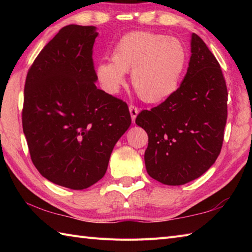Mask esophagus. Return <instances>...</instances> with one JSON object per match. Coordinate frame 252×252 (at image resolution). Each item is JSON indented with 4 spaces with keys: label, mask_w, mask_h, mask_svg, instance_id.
Returning <instances> with one entry per match:
<instances>
[{
    "label": "esophagus",
    "mask_w": 252,
    "mask_h": 252,
    "mask_svg": "<svg viewBox=\"0 0 252 252\" xmlns=\"http://www.w3.org/2000/svg\"><path fill=\"white\" fill-rule=\"evenodd\" d=\"M129 110H130V114H131V118H132V121L134 122L135 121V118L138 114V108L134 105H130L129 106Z\"/></svg>",
    "instance_id": "34e87169"
}]
</instances>
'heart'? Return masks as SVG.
Segmentation results:
<instances>
[{
    "label": "heart",
    "mask_w": 252,
    "mask_h": 252,
    "mask_svg": "<svg viewBox=\"0 0 252 252\" xmlns=\"http://www.w3.org/2000/svg\"><path fill=\"white\" fill-rule=\"evenodd\" d=\"M187 53L176 37L151 31H133L118 41L110 62L100 63L96 74L108 93H117L131 71L132 87L147 103H158L179 88Z\"/></svg>",
    "instance_id": "heart-1"
}]
</instances>
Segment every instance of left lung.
<instances>
[{
    "mask_svg": "<svg viewBox=\"0 0 252 252\" xmlns=\"http://www.w3.org/2000/svg\"><path fill=\"white\" fill-rule=\"evenodd\" d=\"M180 88L157 107L142 110L136 125L148 135L147 173L165 185L199 178L221 153L227 119V88L220 63L196 33Z\"/></svg>",
    "mask_w": 252,
    "mask_h": 252,
    "instance_id": "left-lung-1",
    "label": "left lung"
}]
</instances>
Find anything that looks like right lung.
<instances>
[{"label": "right lung", "instance_id": "right-lung-1", "mask_svg": "<svg viewBox=\"0 0 252 252\" xmlns=\"http://www.w3.org/2000/svg\"><path fill=\"white\" fill-rule=\"evenodd\" d=\"M92 26L63 27L27 73L21 111L32 162L45 179L84 189L106 173L131 125L126 101L96 88Z\"/></svg>", "mask_w": 252, "mask_h": 252}]
</instances>
